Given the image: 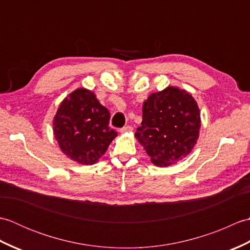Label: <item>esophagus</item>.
<instances>
[{
	"instance_id": "34e87169",
	"label": "esophagus",
	"mask_w": 250,
	"mask_h": 250,
	"mask_svg": "<svg viewBox=\"0 0 250 250\" xmlns=\"http://www.w3.org/2000/svg\"><path fill=\"white\" fill-rule=\"evenodd\" d=\"M119 131H120V133H125V132L133 131V128H132L131 125H126V126H124V128H121Z\"/></svg>"
}]
</instances>
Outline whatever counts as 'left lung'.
<instances>
[{
	"label": "left lung",
	"instance_id": "left-lung-1",
	"mask_svg": "<svg viewBox=\"0 0 250 250\" xmlns=\"http://www.w3.org/2000/svg\"><path fill=\"white\" fill-rule=\"evenodd\" d=\"M200 109L192 95L176 87L150 94L143 104L135 137L158 167L177 163L199 139Z\"/></svg>",
	"mask_w": 250,
	"mask_h": 250
}]
</instances>
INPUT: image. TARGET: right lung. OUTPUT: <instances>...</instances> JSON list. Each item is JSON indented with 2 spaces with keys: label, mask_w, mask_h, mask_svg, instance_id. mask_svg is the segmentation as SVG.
<instances>
[{
  "label": "right lung",
  "mask_w": 250,
  "mask_h": 250,
  "mask_svg": "<svg viewBox=\"0 0 250 250\" xmlns=\"http://www.w3.org/2000/svg\"><path fill=\"white\" fill-rule=\"evenodd\" d=\"M109 117L107 108L99 103L92 91L77 89L63 100L57 110L55 139L68 158L91 166L117 136L109 126Z\"/></svg>",
  "instance_id": "right-lung-1"
}]
</instances>
